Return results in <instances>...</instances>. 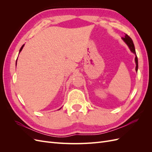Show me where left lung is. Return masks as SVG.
<instances>
[{"instance_id": "obj_1", "label": "left lung", "mask_w": 152, "mask_h": 152, "mask_svg": "<svg viewBox=\"0 0 152 152\" xmlns=\"http://www.w3.org/2000/svg\"><path fill=\"white\" fill-rule=\"evenodd\" d=\"M122 39L123 40V41L125 42L127 46L129 48L131 51L134 53L135 54V63H136V71L137 72V69H138V61H137V57L136 56V50H135V48H134V43H133V41L131 39V37H129L127 34H126L125 37H122Z\"/></svg>"}]
</instances>
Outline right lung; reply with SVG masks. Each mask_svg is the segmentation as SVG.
Listing matches in <instances>:
<instances>
[{"instance_id":"add662e5","label":"right lung","mask_w":152,"mask_h":152,"mask_svg":"<svg viewBox=\"0 0 152 152\" xmlns=\"http://www.w3.org/2000/svg\"><path fill=\"white\" fill-rule=\"evenodd\" d=\"M24 45H25V44H23V45H22V46H21V49H20V52H19V53H20V52H21V50H22V49H23V47H24ZM16 63H17V59H16ZM61 108H59V110H60V109H61Z\"/></svg>"}]
</instances>
